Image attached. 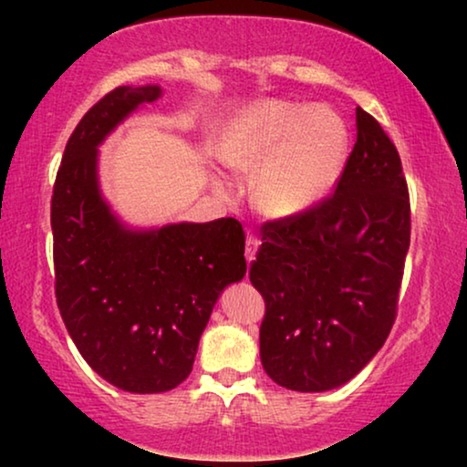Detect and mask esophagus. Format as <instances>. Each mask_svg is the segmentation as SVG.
<instances>
[{
	"mask_svg": "<svg viewBox=\"0 0 467 467\" xmlns=\"http://www.w3.org/2000/svg\"><path fill=\"white\" fill-rule=\"evenodd\" d=\"M257 248H259V240L254 238L253 234H248L246 235V251H244L248 264H251V261L254 259V254H257Z\"/></svg>",
	"mask_w": 467,
	"mask_h": 467,
	"instance_id": "1",
	"label": "esophagus"
}]
</instances>
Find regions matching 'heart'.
<instances>
[{
  "mask_svg": "<svg viewBox=\"0 0 467 467\" xmlns=\"http://www.w3.org/2000/svg\"><path fill=\"white\" fill-rule=\"evenodd\" d=\"M348 130L340 114L289 101H259L240 114L223 159L235 171H257L253 200L286 219L315 206L342 174Z\"/></svg>",
  "mask_w": 467,
  "mask_h": 467,
  "instance_id": "heart-1",
  "label": "heart"
}]
</instances>
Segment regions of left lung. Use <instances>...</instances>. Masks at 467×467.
<instances>
[{
  "label": "left lung",
  "instance_id": "1",
  "mask_svg": "<svg viewBox=\"0 0 467 467\" xmlns=\"http://www.w3.org/2000/svg\"><path fill=\"white\" fill-rule=\"evenodd\" d=\"M251 283L265 299L259 353L276 385L348 382L385 344L410 246V197L395 144L357 108V142L336 191L261 227Z\"/></svg>",
  "mask_w": 467,
  "mask_h": 467
}]
</instances>
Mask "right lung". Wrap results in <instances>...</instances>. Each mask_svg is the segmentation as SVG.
I'll return each instance as SVG.
<instances>
[{
    "label": "right lung",
    "instance_id": "obj_1",
    "mask_svg": "<svg viewBox=\"0 0 467 467\" xmlns=\"http://www.w3.org/2000/svg\"><path fill=\"white\" fill-rule=\"evenodd\" d=\"M161 87H117L76 125L50 202L55 296L85 361L130 393H163L193 369L197 344L227 285L246 274L232 216L130 229L99 191L98 146Z\"/></svg>",
    "mask_w": 467,
    "mask_h": 467
}]
</instances>
